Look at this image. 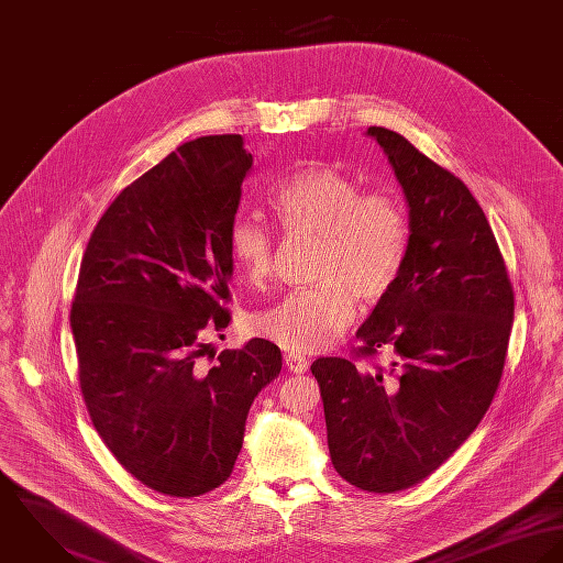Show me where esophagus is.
Instances as JSON below:
<instances>
[{
  "label": "esophagus",
  "mask_w": 563,
  "mask_h": 563,
  "mask_svg": "<svg viewBox=\"0 0 563 563\" xmlns=\"http://www.w3.org/2000/svg\"><path fill=\"white\" fill-rule=\"evenodd\" d=\"M285 365L294 374H305L309 369V361L305 356H300V354H287L285 356Z\"/></svg>",
  "instance_id": "34e87169"
}]
</instances>
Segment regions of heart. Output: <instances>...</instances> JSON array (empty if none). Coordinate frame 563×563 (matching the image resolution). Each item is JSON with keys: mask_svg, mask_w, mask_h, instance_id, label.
<instances>
[{"mask_svg": "<svg viewBox=\"0 0 563 563\" xmlns=\"http://www.w3.org/2000/svg\"><path fill=\"white\" fill-rule=\"evenodd\" d=\"M269 202L287 233L317 238L312 278L319 283L254 312L251 330L296 354L325 350L354 319L352 292L374 302L397 283L410 249L406 209L390 189H363L330 164H311L280 179ZM229 244L252 283L274 272V231L258 216L238 213Z\"/></svg>", "mask_w": 563, "mask_h": 563, "instance_id": "1", "label": "heart"}]
</instances>
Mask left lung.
Masks as SVG:
<instances>
[{"label":"left lung","mask_w":563,"mask_h":563,"mask_svg":"<svg viewBox=\"0 0 563 563\" xmlns=\"http://www.w3.org/2000/svg\"><path fill=\"white\" fill-rule=\"evenodd\" d=\"M410 207L397 283L361 325L352 358H317L336 473L375 495L406 490L473 434L499 388L514 289L468 188L404 135L369 126ZM379 351L391 365L358 368Z\"/></svg>","instance_id":"left-lung-1"}]
</instances>
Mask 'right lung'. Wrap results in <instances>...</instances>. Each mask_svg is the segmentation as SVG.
Listing matches in <instances>:
<instances>
[{
  "label": "right lung",
  "mask_w": 563,
  "mask_h": 563,
  "mask_svg": "<svg viewBox=\"0 0 563 563\" xmlns=\"http://www.w3.org/2000/svg\"><path fill=\"white\" fill-rule=\"evenodd\" d=\"M251 168L238 133L181 144L114 198L81 258L70 307L81 397L126 473L166 497L229 479L252 401L283 367L265 339L216 362L207 343L231 323L229 231Z\"/></svg>",
  "instance_id": "add662e5"
}]
</instances>
